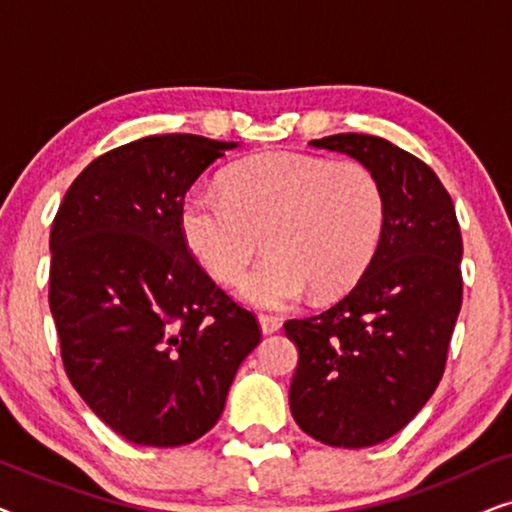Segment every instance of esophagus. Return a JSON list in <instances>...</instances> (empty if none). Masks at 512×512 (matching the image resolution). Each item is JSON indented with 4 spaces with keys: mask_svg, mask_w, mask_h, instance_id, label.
I'll use <instances>...</instances> for the list:
<instances>
[{
    "mask_svg": "<svg viewBox=\"0 0 512 512\" xmlns=\"http://www.w3.org/2000/svg\"><path fill=\"white\" fill-rule=\"evenodd\" d=\"M258 321H261V328H263L265 335L277 333L279 328H282V321H279L277 317H270V314H261V317H258Z\"/></svg>",
    "mask_w": 512,
    "mask_h": 512,
    "instance_id": "1",
    "label": "esophagus"
}]
</instances>
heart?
Instances as JSON below:
<instances>
[{
  "instance_id": "heart-1",
  "label": "heart",
  "mask_w": 512,
  "mask_h": 512,
  "mask_svg": "<svg viewBox=\"0 0 512 512\" xmlns=\"http://www.w3.org/2000/svg\"><path fill=\"white\" fill-rule=\"evenodd\" d=\"M387 198L359 160L296 151L258 153L230 165L221 193L191 188L179 230L221 284L240 282L258 247L268 256L240 286L247 303L282 310L307 289L331 298L359 282L380 247Z\"/></svg>"
}]
</instances>
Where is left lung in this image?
<instances>
[{"instance_id": "left-lung-1", "label": "left lung", "mask_w": 512, "mask_h": 512, "mask_svg": "<svg viewBox=\"0 0 512 512\" xmlns=\"http://www.w3.org/2000/svg\"><path fill=\"white\" fill-rule=\"evenodd\" d=\"M377 174L387 198L380 247L354 289L284 331L300 359L289 405L307 436L370 447L403 429L436 391L461 310V230L436 172L359 132L310 142Z\"/></svg>"}]
</instances>
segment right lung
<instances>
[{
	"label": "right lung",
	"mask_w": 512,
	"mask_h": 512,
	"mask_svg": "<svg viewBox=\"0 0 512 512\" xmlns=\"http://www.w3.org/2000/svg\"><path fill=\"white\" fill-rule=\"evenodd\" d=\"M235 146L198 135L118 146L74 179L53 219L48 305L62 366L135 445L205 436L261 342L256 314L216 286L179 230L181 198Z\"/></svg>",
	"instance_id": "add662e5"
}]
</instances>
